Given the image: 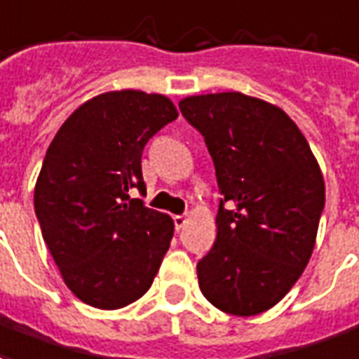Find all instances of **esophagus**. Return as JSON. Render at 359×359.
I'll list each match as a JSON object with an SVG mask.
<instances>
[{"instance_id":"obj_1","label":"esophagus","mask_w":359,"mask_h":359,"mask_svg":"<svg viewBox=\"0 0 359 359\" xmlns=\"http://www.w3.org/2000/svg\"><path fill=\"white\" fill-rule=\"evenodd\" d=\"M172 220H175V228H177V230H182L188 222V219L184 215H177V217H172Z\"/></svg>"}]
</instances>
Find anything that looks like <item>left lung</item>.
I'll return each instance as SVG.
<instances>
[{
    "instance_id": "8db88e82",
    "label": "left lung",
    "mask_w": 359,
    "mask_h": 359,
    "mask_svg": "<svg viewBox=\"0 0 359 359\" xmlns=\"http://www.w3.org/2000/svg\"><path fill=\"white\" fill-rule=\"evenodd\" d=\"M179 106L203 135L224 196L215 245L198 262L201 293L226 314L266 312L314 251L325 205L318 159L293 119L266 100L230 91Z\"/></svg>"
}]
</instances>
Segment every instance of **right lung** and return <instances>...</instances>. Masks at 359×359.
I'll return each instance as SVG.
<instances>
[{
	"label": "right lung",
	"instance_id": "obj_1",
	"mask_svg": "<svg viewBox=\"0 0 359 359\" xmlns=\"http://www.w3.org/2000/svg\"><path fill=\"white\" fill-rule=\"evenodd\" d=\"M177 118L165 95L108 91L74 110L49 144L34 207L66 287L89 306H127L158 274L175 224L129 190L146 192L142 150Z\"/></svg>",
	"mask_w": 359,
	"mask_h": 359
}]
</instances>
